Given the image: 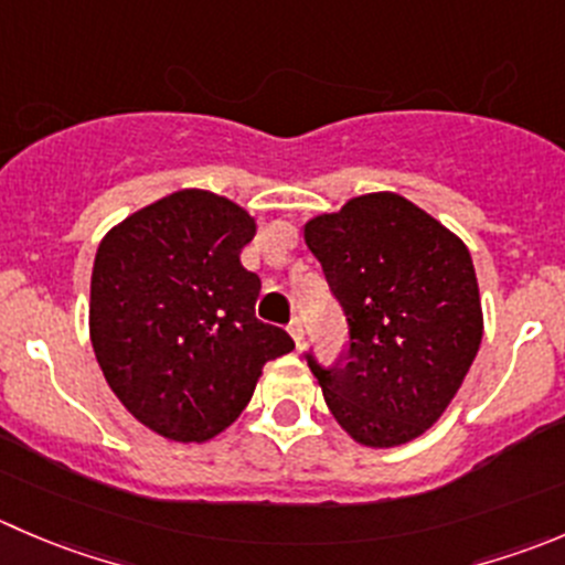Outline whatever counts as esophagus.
<instances>
[{
    "label": "esophagus",
    "instance_id": "obj_1",
    "mask_svg": "<svg viewBox=\"0 0 565 565\" xmlns=\"http://www.w3.org/2000/svg\"><path fill=\"white\" fill-rule=\"evenodd\" d=\"M287 328H289V337H292L295 344L300 348V344H303V317H295Z\"/></svg>",
    "mask_w": 565,
    "mask_h": 565
}]
</instances>
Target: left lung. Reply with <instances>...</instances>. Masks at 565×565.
<instances>
[{
    "label": "left lung",
    "mask_w": 565,
    "mask_h": 565,
    "mask_svg": "<svg viewBox=\"0 0 565 565\" xmlns=\"http://www.w3.org/2000/svg\"><path fill=\"white\" fill-rule=\"evenodd\" d=\"M303 237L348 317L337 366L306 353L333 419L364 447L416 439L445 414L483 339L469 248L397 193L350 199L311 217Z\"/></svg>",
    "instance_id": "8db88e82"
}]
</instances>
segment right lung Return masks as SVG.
<instances>
[{
    "label": "right lung",
    "instance_id": "add662e5",
    "mask_svg": "<svg viewBox=\"0 0 565 565\" xmlns=\"http://www.w3.org/2000/svg\"><path fill=\"white\" fill-rule=\"evenodd\" d=\"M256 223L206 190H179L109 228L90 276V342L124 408L173 441H210L295 348L256 320L262 281L239 254Z\"/></svg>",
    "mask_w": 565,
    "mask_h": 565
}]
</instances>
